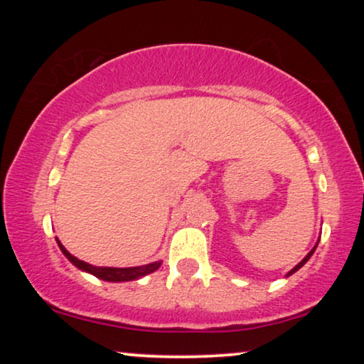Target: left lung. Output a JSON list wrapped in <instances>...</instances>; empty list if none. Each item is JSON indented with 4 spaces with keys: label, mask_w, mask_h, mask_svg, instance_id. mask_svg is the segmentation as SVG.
<instances>
[{
    "label": "left lung",
    "mask_w": 364,
    "mask_h": 364,
    "mask_svg": "<svg viewBox=\"0 0 364 364\" xmlns=\"http://www.w3.org/2000/svg\"><path fill=\"white\" fill-rule=\"evenodd\" d=\"M318 242H320V240H318ZM318 242H316V245H315V247H313V248H311V250L306 253V257H305V258H303V260H301L300 263H298V265H295V267H293V268H291V270L287 273V277H290V275H293V273H295V272H298V270H300V268H301L303 265H305V263H306L308 260H310V258H311V255H313V253H315V250H316V247H318Z\"/></svg>",
    "instance_id": "obj_1"
}]
</instances>
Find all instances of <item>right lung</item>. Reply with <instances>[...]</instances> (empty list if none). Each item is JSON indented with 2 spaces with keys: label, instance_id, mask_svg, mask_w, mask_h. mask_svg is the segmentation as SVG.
<instances>
[{
  "label": "right lung",
  "instance_id": "1",
  "mask_svg": "<svg viewBox=\"0 0 364 364\" xmlns=\"http://www.w3.org/2000/svg\"><path fill=\"white\" fill-rule=\"evenodd\" d=\"M59 248H61V252L64 253V257L68 258L69 262L73 263L74 267L79 268L81 272H86V273H91L99 280H104V282H112V283H121V282H132V280H139V278L149 275V273H154L157 270L159 267L162 265V262H152V263H147V265H141V267H127V268H116V267H96V265H91V263L84 262V260H79L77 257H74L69 253L66 248L61 242H59V238H56Z\"/></svg>",
  "mask_w": 364,
  "mask_h": 364
}]
</instances>
